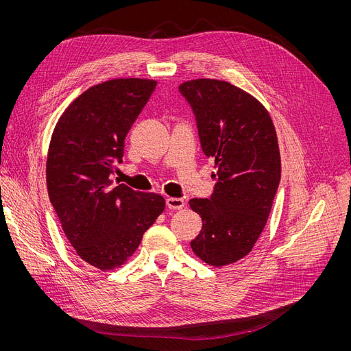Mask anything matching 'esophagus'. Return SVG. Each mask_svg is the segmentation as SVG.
Segmentation results:
<instances>
[{"label": "esophagus", "instance_id": "obj_1", "mask_svg": "<svg viewBox=\"0 0 351 351\" xmlns=\"http://www.w3.org/2000/svg\"><path fill=\"white\" fill-rule=\"evenodd\" d=\"M166 206L171 210H179L185 206V200L179 197H168L166 199Z\"/></svg>", "mask_w": 351, "mask_h": 351}]
</instances>
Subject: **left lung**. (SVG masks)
I'll list each match as a JSON object with an SVG mask.
<instances>
[{
    "mask_svg": "<svg viewBox=\"0 0 351 351\" xmlns=\"http://www.w3.org/2000/svg\"><path fill=\"white\" fill-rule=\"evenodd\" d=\"M179 90L217 180L209 199L189 200L204 222L191 247L205 263L226 266L249 254L266 226L282 172L278 135L267 109L230 82L200 78Z\"/></svg>",
    "mask_w": 351,
    "mask_h": 351,
    "instance_id": "left-lung-1",
    "label": "left lung"
}]
</instances>
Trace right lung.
Masks as SVG:
<instances>
[{
	"mask_svg": "<svg viewBox=\"0 0 351 351\" xmlns=\"http://www.w3.org/2000/svg\"><path fill=\"white\" fill-rule=\"evenodd\" d=\"M156 86L118 78L90 86L64 110L51 136L47 188L62 230L81 259L99 270L122 266L165 209L156 193L110 179L125 138Z\"/></svg>",
	"mask_w": 351,
	"mask_h": 351,
	"instance_id": "add662e5",
	"label": "right lung"
}]
</instances>
